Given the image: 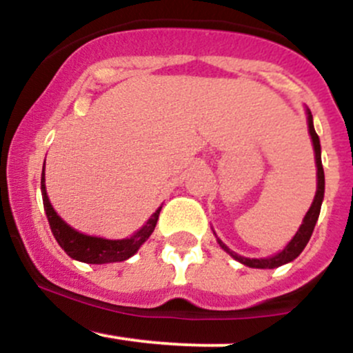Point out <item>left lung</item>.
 Here are the masks:
<instances>
[{"label": "left lung", "mask_w": 353, "mask_h": 353, "mask_svg": "<svg viewBox=\"0 0 353 353\" xmlns=\"http://www.w3.org/2000/svg\"><path fill=\"white\" fill-rule=\"evenodd\" d=\"M306 114H307V127H310V134H311V139H312V148H314V158H316V176H318V187H316V195H314V201H312L310 210L306 212L304 216L303 224H301L299 231L296 232L292 239L289 241V245L282 250L281 253L274 256H268V258H246L238 255V253L231 252L219 238H217V243L221 245V248L224 250L226 253L238 260L239 263L246 265V267H252V268H277L281 265L289 263L292 261L294 258H297L301 255L304 248H306L307 241H310L312 231H314L316 226V221L319 217V210H321V203H323V197H325V172H323V163H321V146H319V137L316 134L314 125H312V115L310 108H306Z\"/></svg>", "instance_id": "obj_1"}]
</instances>
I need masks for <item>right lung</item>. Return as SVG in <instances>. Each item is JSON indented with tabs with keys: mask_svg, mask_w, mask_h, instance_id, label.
Wrapping results in <instances>:
<instances>
[{
	"mask_svg": "<svg viewBox=\"0 0 353 353\" xmlns=\"http://www.w3.org/2000/svg\"><path fill=\"white\" fill-rule=\"evenodd\" d=\"M43 170H46V161H43ZM42 170V180H41V190H42V201L43 209H46L47 219H49L50 231H52L54 238L59 243L61 248L68 253L69 256L74 260L85 261V263H114V261H123L130 258L137 250L141 248L144 241L151 236L154 231L156 223L159 217V207L154 214L148 219V223L141 228L139 231L134 232L130 238L125 239H105L97 238V236L83 234V232L72 230L69 224L64 223L54 207L50 205L49 197H47L46 190V173Z\"/></svg>",
	"mask_w": 353,
	"mask_h": 353,
	"instance_id": "1",
	"label": "right lung"
}]
</instances>
